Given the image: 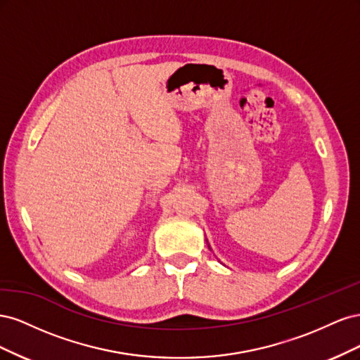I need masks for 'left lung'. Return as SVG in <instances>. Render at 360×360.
Returning a JSON list of instances; mask_svg holds the SVG:
<instances>
[{
  "label": "left lung",
  "instance_id": "1",
  "mask_svg": "<svg viewBox=\"0 0 360 360\" xmlns=\"http://www.w3.org/2000/svg\"><path fill=\"white\" fill-rule=\"evenodd\" d=\"M209 248H210V246H209Z\"/></svg>",
  "mask_w": 360,
  "mask_h": 360
}]
</instances>
